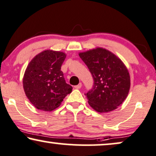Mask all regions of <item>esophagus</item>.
Returning <instances> with one entry per match:
<instances>
[{
    "mask_svg": "<svg viewBox=\"0 0 156 156\" xmlns=\"http://www.w3.org/2000/svg\"><path fill=\"white\" fill-rule=\"evenodd\" d=\"M81 86H82V84L79 83L78 85H77V86H75L74 88H76V89H80V88H81Z\"/></svg>",
    "mask_w": 156,
    "mask_h": 156,
    "instance_id": "34e87169",
    "label": "esophagus"
}]
</instances>
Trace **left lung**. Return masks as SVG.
I'll use <instances>...</instances> for the list:
<instances>
[{"instance_id":"1","label":"left lung","mask_w":156,"mask_h":156,"mask_svg":"<svg viewBox=\"0 0 156 156\" xmlns=\"http://www.w3.org/2000/svg\"><path fill=\"white\" fill-rule=\"evenodd\" d=\"M88 66L94 83L86 93L90 107L98 113L117 108L128 96L130 86L128 70L115 54L102 48L79 53Z\"/></svg>"}]
</instances>
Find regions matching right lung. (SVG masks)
<instances>
[{"mask_svg":"<svg viewBox=\"0 0 156 156\" xmlns=\"http://www.w3.org/2000/svg\"><path fill=\"white\" fill-rule=\"evenodd\" d=\"M63 52L45 50L36 55L27 66L23 85L27 98L37 109L51 111L60 106L72 91L66 83L61 66Z\"/></svg>","mask_w":156,"mask_h":156,"instance_id":"1","label":"right lung"}]
</instances>
